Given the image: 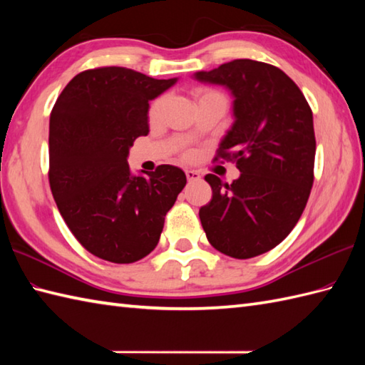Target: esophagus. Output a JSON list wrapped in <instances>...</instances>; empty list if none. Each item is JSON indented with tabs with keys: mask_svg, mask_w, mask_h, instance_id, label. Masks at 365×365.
Wrapping results in <instances>:
<instances>
[{
	"mask_svg": "<svg viewBox=\"0 0 365 365\" xmlns=\"http://www.w3.org/2000/svg\"><path fill=\"white\" fill-rule=\"evenodd\" d=\"M185 174H187V178L190 182H196L200 178V174L197 173V170H192V169H187L185 170Z\"/></svg>",
	"mask_w": 365,
	"mask_h": 365,
	"instance_id": "esophagus-1",
	"label": "esophagus"
}]
</instances>
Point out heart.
<instances>
[{"label":"heart","instance_id":"obj_1","mask_svg":"<svg viewBox=\"0 0 365 365\" xmlns=\"http://www.w3.org/2000/svg\"><path fill=\"white\" fill-rule=\"evenodd\" d=\"M210 94H215V92H212V91H204V89L197 91V97H204V96H210ZM163 106H165V98L155 100L153 105L150 106V111H149V118H150L152 122L160 119V114H161V111H163Z\"/></svg>","mask_w":365,"mask_h":365}]
</instances>
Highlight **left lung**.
Listing matches in <instances>:
<instances>
[{"instance_id":"8db88e82","label":"left lung","mask_w":365,"mask_h":365,"mask_svg":"<svg viewBox=\"0 0 365 365\" xmlns=\"http://www.w3.org/2000/svg\"><path fill=\"white\" fill-rule=\"evenodd\" d=\"M195 80L220 84L234 97L235 120L218 157L237 161L240 170L230 185L205 175L213 195L199 218L215 250L251 259L281 243L307 204L315 161L312 110L281 68L259 61H230L196 72Z\"/></svg>"}]
</instances>
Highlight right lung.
I'll return each instance as SVG.
<instances>
[{
    "instance_id": "obj_1",
    "label": "right lung",
    "mask_w": 365,
    "mask_h": 365,
    "mask_svg": "<svg viewBox=\"0 0 365 365\" xmlns=\"http://www.w3.org/2000/svg\"><path fill=\"white\" fill-rule=\"evenodd\" d=\"M177 78L155 80L125 67L84 71L50 114V188L83 247L113 263H133L158 245L165 216L187 175L161 165L133 175L127 163L149 133V102Z\"/></svg>"
}]
</instances>
